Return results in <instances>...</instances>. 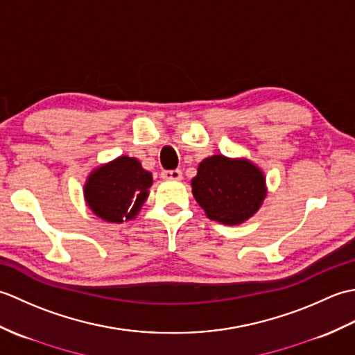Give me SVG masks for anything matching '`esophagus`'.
<instances>
[{
	"label": "esophagus",
	"instance_id": "esophagus-1",
	"mask_svg": "<svg viewBox=\"0 0 355 355\" xmlns=\"http://www.w3.org/2000/svg\"><path fill=\"white\" fill-rule=\"evenodd\" d=\"M162 178H164V180H182L183 178V172L180 171V169L163 171L162 172Z\"/></svg>",
	"mask_w": 355,
	"mask_h": 355
}]
</instances>
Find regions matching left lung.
I'll use <instances>...</instances> for the list:
<instances>
[{"instance_id": "left-lung-1", "label": "left lung", "mask_w": 355, "mask_h": 355, "mask_svg": "<svg viewBox=\"0 0 355 355\" xmlns=\"http://www.w3.org/2000/svg\"><path fill=\"white\" fill-rule=\"evenodd\" d=\"M192 192L210 220L235 225L261 207L266 178L250 162L214 155L200 163Z\"/></svg>"}]
</instances>
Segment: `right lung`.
<instances>
[{
    "label": "right lung",
    "instance_id": "add662e5",
    "mask_svg": "<svg viewBox=\"0 0 355 355\" xmlns=\"http://www.w3.org/2000/svg\"><path fill=\"white\" fill-rule=\"evenodd\" d=\"M153 177L132 157H119L101 166L85 184V200L89 209L105 221L131 220L148 198Z\"/></svg>",
    "mask_w": 355,
    "mask_h": 355
}]
</instances>
